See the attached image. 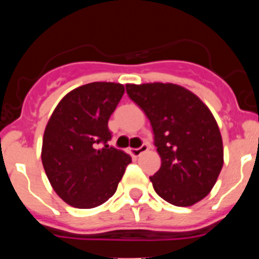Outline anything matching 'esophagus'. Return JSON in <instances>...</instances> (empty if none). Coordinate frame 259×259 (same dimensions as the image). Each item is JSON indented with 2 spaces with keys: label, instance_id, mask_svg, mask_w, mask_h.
I'll list each match as a JSON object with an SVG mask.
<instances>
[{
  "label": "esophagus",
  "instance_id": "1",
  "mask_svg": "<svg viewBox=\"0 0 259 259\" xmlns=\"http://www.w3.org/2000/svg\"><path fill=\"white\" fill-rule=\"evenodd\" d=\"M148 149H149L148 145H142L140 148H138V149H130V153H132L133 156H135V158H137V156H140L143 153H145Z\"/></svg>",
  "mask_w": 259,
  "mask_h": 259
}]
</instances>
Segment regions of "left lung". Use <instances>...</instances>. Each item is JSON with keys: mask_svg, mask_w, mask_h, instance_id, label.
I'll use <instances>...</instances> for the list:
<instances>
[{"mask_svg": "<svg viewBox=\"0 0 259 259\" xmlns=\"http://www.w3.org/2000/svg\"><path fill=\"white\" fill-rule=\"evenodd\" d=\"M126 93L153 126L161 159L150 177L156 194L177 207L207 197L224 163L222 135L209 108L177 83H126Z\"/></svg>", "mask_w": 259, "mask_h": 259, "instance_id": "8db88e82", "label": "left lung"}]
</instances>
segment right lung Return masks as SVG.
I'll return each mask as SVG.
<instances>
[{
	"instance_id": "right-lung-1",
	"label": "right lung",
	"mask_w": 259,
	"mask_h": 259,
	"mask_svg": "<svg viewBox=\"0 0 259 259\" xmlns=\"http://www.w3.org/2000/svg\"><path fill=\"white\" fill-rule=\"evenodd\" d=\"M125 93L117 82H90L64 96L45 127L41 160L56 194L69 205L90 209L116 192L132 158L109 148L108 121ZM104 142L101 149L96 144Z\"/></svg>"
}]
</instances>
